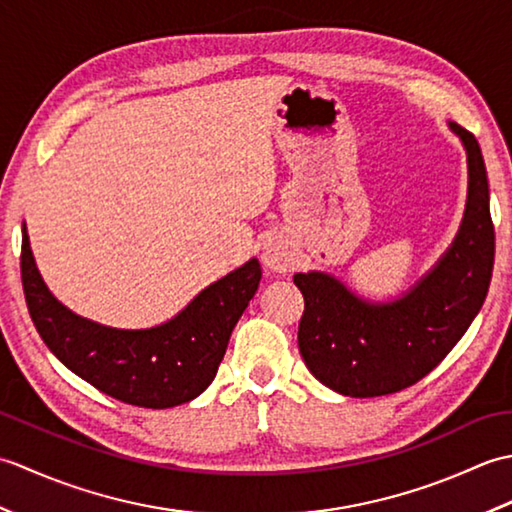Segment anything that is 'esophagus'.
I'll list each match as a JSON object with an SVG mask.
<instances>
[{"instance_id": "esophagus-1", "label": "esophagus", "mask_w": 512, "mask_h": 512, "mask_svg": "<svg viewBox=\"0 0 512 512\" xmlns=\"http://www.w3.org/2000/svg\"><path fill=\"white\" fill-rule=\"evenodd\" d=\"M262 262L266 268L275 270V273H286L292 266V253L279 239H268L262 246Z\"/></svg>"}]
</instances>
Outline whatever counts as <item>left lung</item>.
Segmentation results:
<instances>
[{"label":"left lung","instance_id":"8db88e82","mask_svg":"<svg viewBox=\"0 0 512 512\" xmlns=\"http://www.w3.org/2000/svg\"><path fill=\"white\" fill-rule=\"evenodd\" d=\"M469 156V202L440 264L391 303H367L323 273H297L306 308L299 352L314 378L352 398L396 394L433 372L480 312L493 277L495 226L482 149L451 123Z\"/></svg>","mask_w":512,"mask_h":512}]
</instances>
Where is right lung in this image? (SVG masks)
<instances>
[{"label": "right lung", "mask_w": 512, "mask_h": 512, "mask_svg": "<svg viewBox=\"0 0 512 512\" xmlns=\"http://www.w3.org/2000/svg\"><path fill=\"white\" fill-rule=\"evenodd\" d=\"M262 279L257 259L204 288L178 317L151 330H116L76 317L50 295L21 233V284L30 319L59 361L127 405L169 409L211 385L235 323Z\"/></svg>", "instance_id": "1"}]
</instances>
